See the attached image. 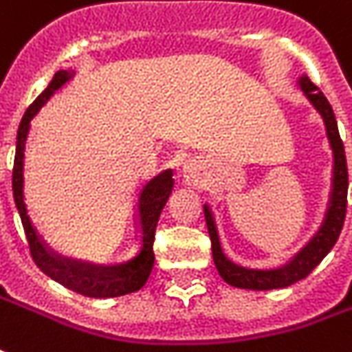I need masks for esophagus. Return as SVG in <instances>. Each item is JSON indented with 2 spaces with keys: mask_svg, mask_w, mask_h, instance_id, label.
Returning <instances> with one entry per match:
<instances>
[{
  "mask_svg": "<svg viewBox=\"0 0 352 352\" xmlns=\"http://www.w3.org/2000/svg\"><path fill=\"white\" fill-rule=\"evenodd\" d=\"M183 177L186 183H198V179H200V169L196 168L194 164H186L183 168Z\"/></svg>",
  "mask_w": 352,
  "mask_h": 352,
  "instance_id": "esophagus-1",
  "label": "esophagus"
}]
</instances>
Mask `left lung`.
<instances>
[{"label":"left lung","mask_w":352,"mask_h":352,"mask_svg":"<svg viewBox=\"0 0 352 352\" xmlns=\"http://www.w3.org/2000/svg\"><path fill=\"white\" fill-rule=\"evenodd\" d=\"M299 85L305 91V95L309 97V100L313 102L314 108L324 118L326 133H328L331 151H333V188H331L328 213H326L324 225L316 232V236L305 245L301 252L297 253L292 261L287 263L286 267L274 270H253L238 267V265L228 261L225 257V253L221 250V244H219L217 228H215V223H213V217H211L210 208L204 206V217H206V225H208V232H210L211 238L213 261H215V267H217L221 278L230 286L244 287V289H276V287L292 286V284H296L297 280L307 278L314 270V267L330 253L333 244L338 242L339 232H341L343 223H345L349 173L345 148H343V141L339 137L336 114H333L328 99L324 97V93L307 76H303L299 80Z\"/></svg>","instance_id":"1"}]
</instances>
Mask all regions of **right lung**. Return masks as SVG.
Wrapping results in <instances>:
<instances>
[{
  "label": "right lung",
  "mask_w": 352,
  "mask_h": 352,
  "mask_svg": "<svg viewBox=\"0 0 352 352\" xmlns=\"http://www.w3.org/2000/svg\"><path fill=\"white\" fill-rule=\"evenodd\" d=\"M70 78V74L60 70L53 76V80L47 85V89L39 95L38 99L32 102L28 110L24 112L19 133H16V152H14L13 166V196L16 210L21 215L24 234L30 245V253L34 263L38 265L39 270H43L47 276L56 280L68 289L76 294H82L87 297H120L125 294H133L137 289L144 286V282L151 276L152 265H154V232L158 225L160 213L164 210L168 201L171 188H173V171L166 169L160 175L152 177L148 183L144 184L139 192L137 200V221H139V242H137V252L116 265L110 267H97L89 263L72 261L56 255L49 250L45 242L39 238L38 230L32 225L26 204H24V148H26V137L30 131L32 118L39 112L49 100V97L55 93L60 85H65Z\"/></svg>",
  "instance_id": "add662e5"
}]
</instances>
